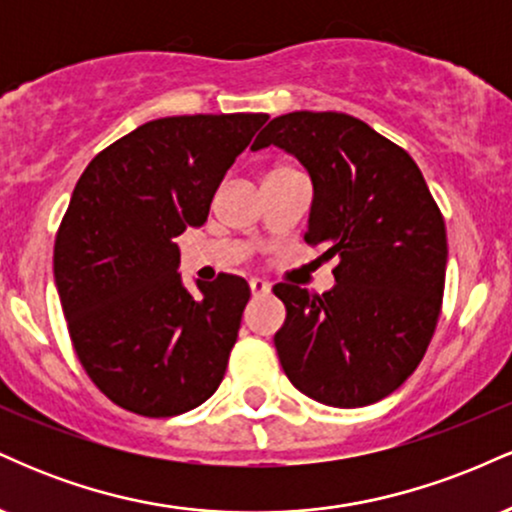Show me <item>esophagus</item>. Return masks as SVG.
Listing matches in <instances>:
<instances>
[{"label": "esophagus", "instance_id": "1", "mask_svg": "<svg viewBox=\"0 0 512 512\" xmlns=\"http://www.w3.org/2000/svg\"><path fill=\"white\" fill-rule=\"evenodd\" d=\"M250 291L252 296H264V293H269V284L264 279H250Z\"/></svg>", "mask_w": 512, "mask_h": 512}]
</instances>
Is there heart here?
Here are the masks:
<instances>
[{
  "instance_id": "obj_1",
  "label": "heart",
  "mask_w": 512,
  "mask_h": 512,
  "mask_svg": "<svg viewBox=\"0 0 512 512\" xmlns=\"http://www.w3.org/2000/svg\"><path fill=\"white\" fill-rule=\"evenodd\" d=\"M281 168H286V166H281ZM281 168H274V170H281Z\"/></svg>"
}]
</instances>
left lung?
<instances>
[{"label": "left lung", "mask_w": 512, "mask_h": 512, "mask_svg": "<svg viewBox=\"0 0 512 512\" xmlns=\"http://www.w3.org/2000/svg\"><path fill=\"white\" fill-rule=\"evenodd\" d=\"M279 146L313 180L305 243L339 257L322 296L276 284L286 320L274 334L296 390L327 407H366L414 373L436 332L448 238L407 151L344 113L279 115L252 151Z\"/></svg>", "instance_id": "1"}]
</instances>
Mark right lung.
I'll return each instance as SVG.
<instances>
[{
    "mask_svg": "<svg viewBox=\"0 0 512 512\" xmlns=\"http://www.w3.org/2000/svg\"><path fill=\"white\" fill-rule=\"evenodd\" d=\"M269 115H178L117 139L76 182L55 240L74 351L117 407L163 419L214 395L250 301L233 274L190 293L175 238L202 226L223 175Z\"/></svg>",
    "mask_w": 512,
    "mask_h": 512,
    "instance_id": "add662e5",
    "label": "right lung"
}]
</instances>
